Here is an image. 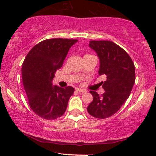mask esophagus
Wrapping results in <instances>:
<instances>
[{
    "instance_id": "1",
    "label": "esophagus",
    "mask_w": 156,
    "mask_h": 156,
    "mask_svg": "<svg viewBox=\"0 0 156 156\" xmlns=\"http://www.w3.org/2000/svg\"><path fill=\"white\" fill-rule=\"evenodd\" d=\"M76 90L77 91V92H82V93H84V92H87V91H86L85 89H80V88H76Z\"/></svg>"
}]
</instances>
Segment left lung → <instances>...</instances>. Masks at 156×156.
<instances>
[{"label": "left lung", "instance_id": "1", "mask_svg": "<svg viewBox=\"0 0 156 156\" xmlns=\"http://www.w3.org/2000/svg\"><path fill=\"white\" fill-rule=\"evenodd\" d=\"M89 45L99 57L98 73L106 80L101 83L105 90L102 95L90 91L93 101L87 111L92 117L105 119L117 112L129 97L135 83V67L127 52L114 42L90 41Z\"/></svg>", "mask_w": 156, "mask_h": 156}]
</instances>
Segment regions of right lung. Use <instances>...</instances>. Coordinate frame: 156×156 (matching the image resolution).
<instances>
[{"instance_id": "right-lung-1", "label": "right lung", "mask_w": 156, "mask_h": 156, "mask_svg": "<svg viewBox=\"0 0 156 156\" xmlns=\"http://www.w3.org/2000/svg\"><path fill=\"white\" fill-rule=\"evenodd\" d=\"M77 39H50L36 44L28 52L22 66L23 87L33 112L46 119L62 117L74 88L53 86L55 73Z\"/></svg>"}]
</instances>
